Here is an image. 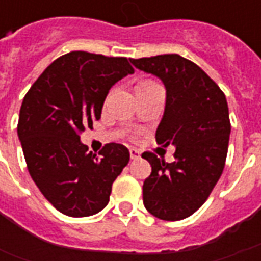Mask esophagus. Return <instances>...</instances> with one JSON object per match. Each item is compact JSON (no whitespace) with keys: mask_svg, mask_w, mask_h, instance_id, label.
Instances as JSON below:
<instances>
[{"mask_svg":"<svg viewBox=\"0 0 261 261\" xmlns=\"http://www.w3.org/2000/svg\"><path fill=\"white\" fill-rule=\"evenodd\" d=\"M140 155H141V153H140V151H138V149H136V148H131L130 149V158L131 159H138L140 158Z\"/></svg>","mask_w":261,"mask_h":261,"instance_id":"34e87169","label":"esophagus"}]
</instances>
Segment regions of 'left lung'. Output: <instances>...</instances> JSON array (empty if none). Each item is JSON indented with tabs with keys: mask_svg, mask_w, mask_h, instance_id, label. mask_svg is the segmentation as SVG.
Listing matches in <instances>:
<instances>
[{
	"mask_svg": "<svg viewBox=\"0 0 261 261\" xmlns=\"http://www.w3.org/2000/svg\"><path fill=\"white\" fill-rule=\"evenodd\" d=\"M130 61L164 82L166 103L155 138L176 147L170 164L142 153L152 168L142 186L144 205L159 219H185L205 202L222 175L230 134L226 97L198 65L179 54Z\"/></svg>",
	"mask_w": 261,
	"mask_h": 261,
	"instance_id": "1",
	"label": "left lung"
}]
</instances>
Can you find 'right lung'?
I'll use <instances>...</instances> for the list:
<instances>
[{
    "mask_svg": "<svg viewBox=\"0 0 261 261\" xmlns=\"http://www.w3.org/2000/svg\"><path fill=\"white\" fill-rule=\"evenodd\" d=\"M133 72L125 57L71 51L48 65L23 97L18 137L28 170L60 213L81 218L108 205L130 152L110 142L96 156L80 136L100 119L110 88Z\"/></svg>",
    "mask_w": 261,
    "mask_h": 261,
    "instance_id": "right-lung-1",
    "label": "right lung"
}]
</instances>
